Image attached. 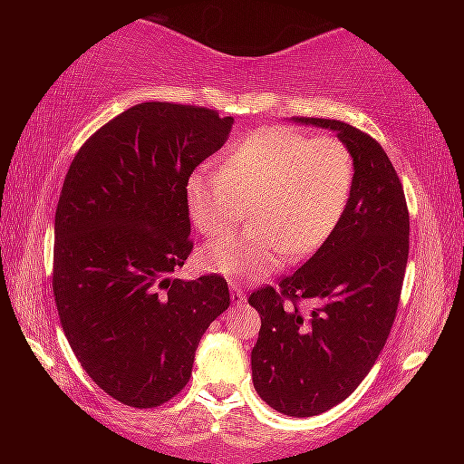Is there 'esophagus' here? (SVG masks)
Instances as JSON below:
<instances>
[{"label": "esophagus", "instance_id": "esophagus-1", "mask_svg": "<svg viewBox=\"0 0 464 464\" xmlns=\"http://www.w3.org/2000/svg\"><path fill=\"white\" fill-rule=\"evenodd\" d=\"M230 291H232V302L234 304H243L245 302V291L240 285L237 283H230Z\"/></svg>", "mask_w": 464, "mask_h": 464}]
</instances>
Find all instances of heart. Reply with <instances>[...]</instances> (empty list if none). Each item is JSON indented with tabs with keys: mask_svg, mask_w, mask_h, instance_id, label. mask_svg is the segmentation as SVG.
<instances>
[{
	"mask_svg": "<svg viewBox=\"0 0 464 464\" xmlns=\"http://www.w3.org/2000/svg\"><path fill=\"white\" fill-rule=\"evenodd\" d=\"M354 183L351 150L335 137L294 129L253 132L226 156V169H198L186 183L188 211L207 237L234 227L251 205L253 226L208 243L198 262L230 278H262L308 257L340 224Z\"/></svg>",
	"mask_w": 464,
	"mask_h": 464,
	"instance_id": "1",
	"label": "heart"
}]
</instances>
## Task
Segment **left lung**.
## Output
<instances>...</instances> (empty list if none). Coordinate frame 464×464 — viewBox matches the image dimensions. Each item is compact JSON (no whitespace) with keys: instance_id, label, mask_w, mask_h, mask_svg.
<instances>
[{"instance_id":"obj_1","label":"left lung","mask_w":464,"mask_h":464,"mask_svg":"<svg viewBox=\"0 0 464 464\" xmlns=\"http://www.w3.org/2000/svg\"><path fill=\"white\" fill-rule=\"evenodd\" d=\"M295 122L335 130L354 160L351 198L332 237L276 289L249 295L262 316L251 351L253 386L281 414L308 418L344 401L386 344L408 266L410 213L376 139L340 120ZM302 299L317 306L302 314Z\"/></svg>"}]
</instances>
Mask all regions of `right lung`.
I'll list each match as a JSON object with an SVG mask.
<instances>
[{
	"instance_id": "right-lung-1",
	"label": "right lung",
	"mask_w": 464,
	"mask_h": 464,
	"mask_svg": "<svg viewBox=\"0 0 464 464\" xmlns=\"http://www.w3.org/2000/svg\"><path fill=\"white\" fill-rule=\"evenodd\" d=\"M234 120L150 101L82 145L54 215L53 289L75 357L130 408H158L192 376L202 334L230 306L224 276L175 278L194 249L186 183Z\"/></svg>"
}]
</instances>
